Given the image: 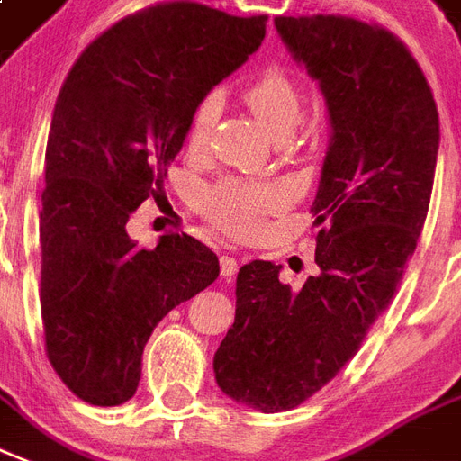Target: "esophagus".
<instances>
[{"label": "esophagus", "instance_id": "esophagus-1", "mask_svg": "<svg viewBox=\"0 0 461 461\" xmlns=\"http://www.w3.org/2000/svg\"><path fill=\"white\" fill-rule=\"evenodd\" d=\"M221 275L226 276V279H230V276H235V272H238V259L230 258V255H221Z\"/></svg>", "mask_w": 461, "mask_h": 461}]
</instances>
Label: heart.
<instances>
[{
  "label": "heart",
  "instance_id": "1",
  "mask_svg": "<svg viewBox=\"0 0 461 461\" xmlns=\"http://www.w3.org/2000/svg\"><path fill=\"white\" fill-rule=\"evenodd\" d=\"M243 102L248 104L262 126L272 138H286L301 119V89L292 75L279 68L259 72L243 89ZM218 116V96L206 95L194 106L186 143L192 150H202L209 140L211 128ZM282 203V194L275 186L223 179L218 185L203 189L199 209L213 226L233 235H250L258 230L265 213L275 211Z\"/></svg>",
  "mask_w": 461,
  "mask_h": 461
}]
</instances>
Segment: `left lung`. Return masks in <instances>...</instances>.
Returning a JSON list of instances; mask_svg holds the SVG:
<instances>
[{"instance_id": "left-lung-1", "label": "left lung", "mask_w": 461, "mask_h": 461, "mask_svg": "<svg viewBox=\"0 0 461 461\" xmlns=\"http://www.w3.org/2000/svg\"><path fill=\"white\" fill-rule=\"evenodd\" d=\"M330 113L316 202V276L299 292L279 267L238 272L235 323L213 357L230 399L289 411L355 357L389 306L430 206L440 119L420 65L391 31L333 14L276 16Z\"/></svg>"}]
</instances>
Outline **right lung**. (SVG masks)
<instances>
[{"instance_id": "1", "label": "right lung", "mask_w": 461, "mask_h": 461, "mask_svg": "<svg viewBox=\"0 0 461 461\" xmlns=\"http://www.w3.org/2000/svg\"><path fill=\"white\" fill-rule=\"evenodd\" d=\"M265 26L267 14L160 2L96 36L62 82L41 194V316L50 365L92 406L131 399L155 325L216 282L218 258L196 238L169 233L145 250L126 223L162 192L194 106Z\"/></svg>"}]
</instances>
